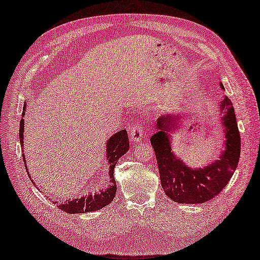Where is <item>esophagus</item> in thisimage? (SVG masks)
<instances>
[{
    "label": "esophagus",
    "instance_id": "34e87169",
    "mask_svg": "<svg viewBox=\"0 0 260 260\" xmlns=\"http://www.w3.org/2000/svg\"><path fill=\"white\" fill-rule=\"evenodd\" d=\"M128 134L131 140L133 141L134 143H139L143 138V125L142 122H139V124L133 125L128 129Z\"/></svg>",
    "mask_w": 260,
    "mask_h": 260
}]
</instances>
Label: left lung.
I'll list each match as a JSON object with an SVG mask.
<instances>
[{
    "mask_svg": "<svg viewBox=\"0 0 260 260\" xmlns=\"http://www.w3.org/2000/svg\"><path fill=\"white\" fill-rule=\"evenodd\" d=\"M220 87L224 89L223 84ZM224 127V151L219 159L202 168L187 167L172 151L171 134L177 128L181 115H162L157 119L158 132L151 136L159 167L160 181L169 199L178 204H204L216 197L228 185L237 169L241 139L234 108L228 96L219 106Z\"/></svg>",
    "mask_w": 260,
    "mask_h": 260,
    "instance_id": "obj_1",
    "label": "left lung"
}]
</instances>
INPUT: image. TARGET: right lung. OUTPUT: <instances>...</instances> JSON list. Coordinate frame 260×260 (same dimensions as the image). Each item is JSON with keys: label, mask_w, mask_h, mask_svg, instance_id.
Returning <instances> with one entry per match:
<instances>
[{"label": "right lung", "mask_w": 260, "mask_h": 260, "mask_svg": "<svg viewBox=\"0 0 260 260\" xmlns=\"http://www.w3.org/2000/svg\"><path fill=\"white\" fill-rule=\"evenodd\" d=\"M25 107H23V111H25ZM23 119L20 121V129H19V138H20L21 148L23 146ZM129 149V140L127 132L122 129L120 132H117L111 138L108 140L107 142V158L109 161V185L107 187H103L95 193H89L87 196H83L82 198H77V199L67 200L63 204L58 205V208L63 210L68 214H83V212H89V211H96L99 209H102L114 200V197L116 196L117 186L116 181L114 178V169L118 160L124 155ZM23 162L26 165V158L22 157ZM27 169V166H26ZM28 172V169H27ZM31 179V178H30ZM32 182V181H31Z\"/></svg>", "instance_id": "1"}]
</instances>
